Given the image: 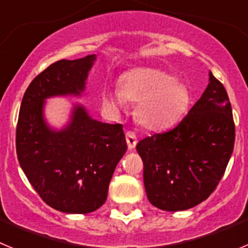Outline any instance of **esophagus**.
<instances>
[{
  "label": "esophagus",
  "instance_id": "34e87169",
  "mask_svg": "<svg viewBox=\"0 0 248 248\" xmlns=\"http://www.w3.org/2000/svg\"><path fill=\"white\" fill-rule=\"evenodd\" d=\"M125 138H126V144H128V148L134 149L135 145H137V143H138L137 135H135L134 131H131V130L126 131Z\"/></svg>",
  "mask_w": 248,
  "mask_h": 248
}]
</instances>
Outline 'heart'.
I'll use <instances>...</instances> for the list:
<instances>
[{
	"instance_id": "b5f03b06",
	"label": "heart",
	"mask_w": 248,
	"mask_h": 248,
	"mask_svg": "<svg viewBox=\"0 0 248 248\" xmlns=\"http://www.w3.org/2000/svg\"><path fill=\"white\" fill-rule=\"evenodd\" d=\"M126 99L138 102L137 118L143 125L161 129L183 117L189 104V93L165 72L138 68L120 78L119 87L103 89V107L110 113L125 108Z\"/></svg>"
}]
</instances>
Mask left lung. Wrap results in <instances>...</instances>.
<instances>
[{
    "instance_id": "8db88e82",
    "label": "left lung",
    "mask_w": 248,
    "mask_h": 248,
    "mask_svg": "<svg viewBox=\"0 0 248 248\" xmlns=\"http://www.w3.org/2000/svg\"><path fill=\"white\" fill-rule=\"evenodd\" d=\"M235 145V123L227 92L210 83L175 128L140 140L144 185L151 205L183 211L205 201L225 174Z\"/></svg>"
}]
</instances>
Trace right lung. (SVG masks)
Returning <instances> with one entry per match:
<instances>
[{
	"label": "right lung",
	"instance_id": "add662e5",
	"mask_svg": "<svg viewBox=\"0 0 248 248\" xmlns=\"http://www.w3.org/2000/svg\"><path fill=\"white\" fill-rule=\"evenodd\" d=\"M94 56L47 67L28 85L19 108L16 150L31 185L48 206L67 214L93 212L107 200L115 166L126 151L122 124H105L76 107L71 124L50 130L43 119V100L79 94Z\"/></svg>",
	"mask_w": 248,
	"mask_h": 248
}]
</instances>
